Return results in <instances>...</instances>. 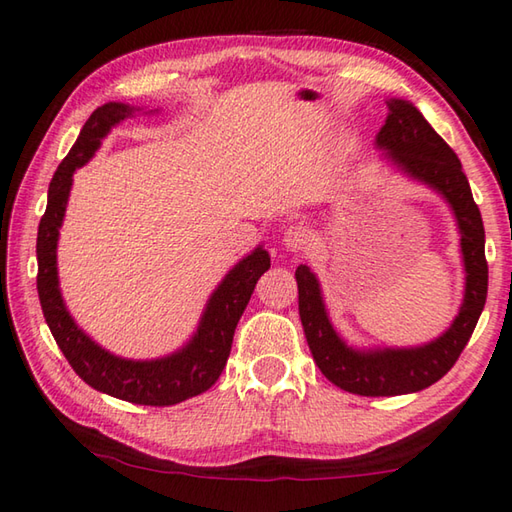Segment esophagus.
<instances>
[{
	"label": "esophagus",
	"instance_id": "1",
	"mask_svg": "<svg viewBox=\"0 0 512 512\" xmlns=\"http://www.w3.org/2000/svg\"><path fill=\"white\" fill-rule=\"evenodd\" d=\"M311 241V230L304 224H293L284 230V246L288 250H302L309 246Z\"/></svg>",
	"mask_w": 512,
	"mask_h": 512
}]
</instances>
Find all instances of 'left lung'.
<instances>
[{
	"instance_id": "1",
	"label": "left lung",
	"mask_w": 512,
	"mask_h": 512,
	"mask_svg": "<svg viewBox=\"0 0 512 512\" xmlns=\"http://www.w3.org/2000/svg\"><path fill=\"white\" fill-rule=\"evenodd\" d=\"M378 147L401 170L439 190L454 210L461 230V253L466 264V297L452 327L439 340L416 349L356 351L333 331L324 311L320 286L309 266H297L300 318L315 365L333 385L358 396L412 394L434 385L459 360L483 311L488 295L486 232L481 212L472 199L459 156L434 132L412 102L389 100V116L376 138Z\"/></svg>"
}]
</instances>
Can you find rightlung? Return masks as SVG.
Returning <instances> with one entry per match:
<instances>
[{
    "label": "right lung",
    "mask_w": 512,
    "mask_h": 512,
    "mask_svg": "<svg viewBox=\"0 0 512 512\" xmlns=\"http://www.w3.org/2000/svg\"><path fill=\"white\" fill-rule=\"evenodd\" d=\"M132 107L123 102H107L89 116L80 129L78 141L64 156L49 185L46 212L37 228V293L46 324L55 342L69 360L73 371L87 385L102 394L136 405H176L185 398L199 396L217 383L230 356L232 336L244 313L255 284L268 268L271 257L264 248H255L246 259L232 268L226 280L212 293L201 324L188 347L161 360H125L98 347L71 320L58 288L55 248L76 167L85 165L100 147V141L120 120L132 116Z\"/></svg>",
    "instance_id": "obj_1"
}]
</instances>
